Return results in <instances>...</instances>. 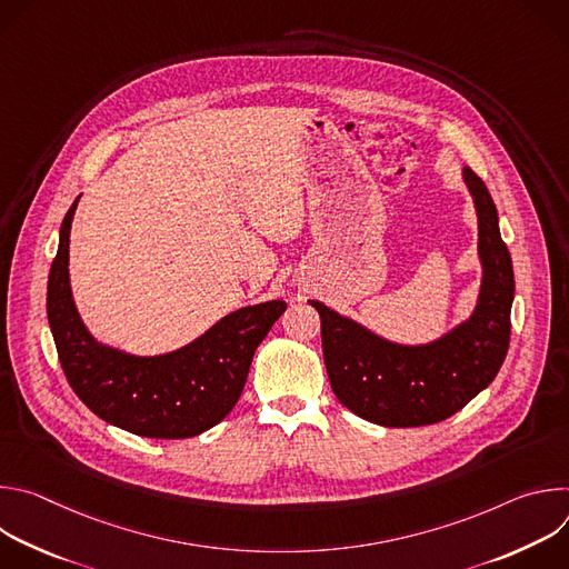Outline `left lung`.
<instances>
[{"instance_id": "1", "label": "left lung", "mask_w": 569, "mask_h": 569, "mask_svg": "<svg viewBox=\"0 0 569 569\" xmlns=\"http://www.w3.org/2000/svg\"><path fill=\"white\" fill-rule=\"evenodd\" d=\"M463 182L477 211L481 286L472 315L459 327L428 345H396L310 299L321 319L331 387L345 408L365 421L385 428L439 423L489 387L507 358L516 292L511 254L489 189L468 167Z\"/></svg>"}]
</instances>
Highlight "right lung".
Wrapping results in <instances>:
<instances>
[{"instance_id":"add662e5","label":"right lung","mask_w":569,"mask_h":569,"mask_svg":"<svg viewBox=\"0 0 569 569\" xmlns=\"http://www.w3.org/2000/svg\"><path fill=\"white\" fill-rule=\"evenodd\" d=\"M69 207L47 286V317L67 382L110 426L150 439H187L220 423L246 387L257 347L283 315L272 299L238 308L191 345L132 356L92 338L80 319L69 286Z\"/></svg>"}]
</instances>
